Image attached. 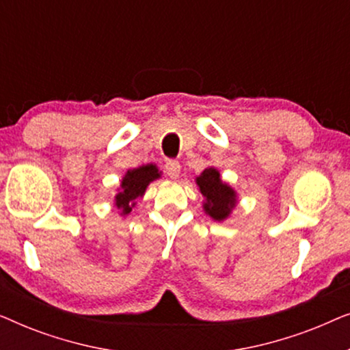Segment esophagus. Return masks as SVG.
Returning <instances> with one entry per match:
<instances>
[{
    "instance_id": "obj_1",
    "label": "esophagus",
    "mask_w": 350,
    "mask_h": 350,
    "mask_svg": "<svg viewBox=\"0 0 350 350\" xmlns=\"http://www.w3.org/2000/svg\"><path fill=\"white\" fill-rule=\"evenodd\" d=\"M180 162L176 159H169L165 162V174L170 176V178H176L180 175Z\"/></svg>"
}]
</instances>
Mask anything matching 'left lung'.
<instances>
[{"label": "left lung", "mask_w": 350, "mask_h": 350, "mask_svg": "<svg viewBox=\"0 0 350 350\" xmlns=\"http://www.w3.org/2000/svg\"><path fill=\"white\" fill-rule=\"evenodd\" d=\"M196 181H198L200 193L207 199V202L204 204L205 212L218 221L226 218L236 204V194L228 185L219 180L218 170L213 167L205 169Z\"/></svg>", "instance_id": "left-lung-1"}]
</instances>
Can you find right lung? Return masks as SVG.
<instances>
[{
  "mask_svg": "<svg viewBox=\"0 0 350 350\" xmlns=\"http://www.w3.org/2000/svg\"><path fill=\"white\" fill-rule=\"evenodd\" d=\"M159 172H157L156 165L152 164L129 170L122 180L121 193L116 196L118 208H121L124 215L131 213L132 207L137 204V199L142 198L143 193H145L146 186L152 180L159 178Z\"/></svg>",
  "mask_w": 350,
  "mask_h": 350,
  "instance_id": "add662e5",
  "label": "right lung"
}]
</instances>
